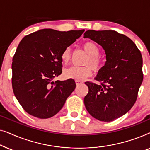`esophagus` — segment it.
I'll list each match as a JSON object with an SVG mask.
<instances>
[{"label": "esophagus", "instance_id": "1", "mask_svg": "<svg viewBox=\"0 0 150 150\" xmlns=\"http://www.w3.org/2000/svg\"><path fill=\"white\" fill-rule=\"evenodd\" d=\"M75 82H76V84L77 86H79V85H81V84L83 83V82H81V81H76Z\"/></svg>", "mask_w": 150, "mask_h": 150}]
</instances>
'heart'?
I'll return each mask as SVG.
<instances>
[{
    "label": "heart",
    "instance_id": "obj_1",
    "mask_svg": "<svg viewBox=\"0 0 150 150\" xmlns=\"http://www.w3.org/2000/svg\"><path fill=\"white\" fill-rule=\"evenodd\" d=\"M83 48L87 52L88 57L84 63L86 66L76 67L73 66L67 69L64 71V76L67 79H74L76 81H83L86 78L90 76L92 74V68L96 71H98L103 66V62L99 56L100 50L99 46L93 42H86L83 44ZM63 63H67L71 58V50L66 48L63 50L61 54ZM90 65L91 67L88 66Z\"/></svg>",
    "mask_w": 150,
    "mask_h": 150
}]
</instances>
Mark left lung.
Segmentation results:
<instances>
[{
  "label": "left lung",
  "instance_id": "obj_1",
  "mask_svg": "<svg viewBox=\"0 0 150 150\" xmlns=\"http://www.w3.org/2000/svg\"><path fill=\"white\" fill-rule=\"evenodd\" d=\"M84 38L102 46L106 58L95 78L100 85L85 82L89 92L84 103L94 118L111 122L128 112L136 102L143 79L142 56L130 38L115 30H89Z\"/></svg>",
  "mask_w": 150,
  "mask_h": 150
}]
</instances>
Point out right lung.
Wrapping results in <instances>:
<instances>
[{"mask_svg": "<svg viewBox=\"0 0 150 150\" xmlns=\"http://www.w3.org/2000/svg\"><path fill=\"white\" fill-rule=\"evenodd\" d=\"M85 30L59 31L45 28L26 35L12 62V88L16 99L30 115L52 117L76 88L75 81H53L62 73L61 54Z\"/></svg>", "mask_w": 150, "mask_h": 150, "instance_id": "obj_1", "label": "right lung"}]
</instances>
